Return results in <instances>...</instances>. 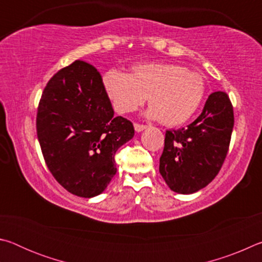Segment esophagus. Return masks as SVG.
Listing matches in <instances>:
<instances>
[{
  "label": "esophagus",
  "instance_id": "esophagus-1",
  "mask_svg": "<svg viewBox=\"0 0 262 262\" xmlns=\"http://www.w3.org/2000/svg\"><path fill=\"white\" fill-rule=\"evenodd\" d=\"M134 128H135V130L137 133H140V132L143 130V129H145V128H147V126L141 125V123H134Z\"/></svg>",
  "mask_w": 262,
  "mask_h": 262
}]
</instances>
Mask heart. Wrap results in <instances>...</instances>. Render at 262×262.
<instances>
[{"label": "heart", "mask_w": 262, "mask_h": 262, "mask_svg": "<svg viewBox=\"0 0 262 262\" xmlns=\"http://www.w3.org/2000/svg\"><path fill=\"white\" fill-rule=\"evenodd\" d=\"M103 86L119 113L134 112L149 96V118L166 126L187 122L206 95L200 74L166 62L135 64L132 74L111 69L103 75Z\"/></svg>", "instance_id": "heart-1"}]
</instances>
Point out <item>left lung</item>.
I'll return each mask as SVG.
<instances>
[{
	"label": "left lung",
	"instance_id": "1",
	"mask_svg": "<svg viewBox=\"0 0 262 262\" xmlns=\"http://www.w3.org/2000/svg\"><path fill=\"white\" fill-rule=\"evenodd\" d=\"M233 123L231 100L225 92L216 91L196 120L186 128L166 130L159 173L168 187L192 194L211 183L227 157Z\"/></svg>",
	"mask_w": 262,
	"mask_h": 262
}]
</instances>
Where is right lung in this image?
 I'll return each instance as SVG.
<instances>
[{"mask_svg": "<svg viewBox=\"0 0 262 262\" xmlns=\"http://www.w3.org/2000/svg\"><path fill=\"white\" fill-rule=\"evenodd\" d=\"M37 135L57 183L77 196L94 198L117 173L114 155L133 139L134 126L114 117L98 70L77 60L59 70L43 89Z\"/></svg>", "mask_w": 262, "mask_h": 262, "instance_id": "add662e5", "label": "right lung"}]
</instances>
